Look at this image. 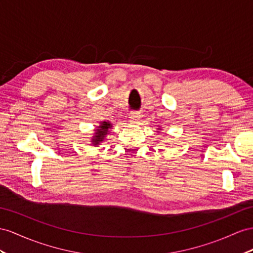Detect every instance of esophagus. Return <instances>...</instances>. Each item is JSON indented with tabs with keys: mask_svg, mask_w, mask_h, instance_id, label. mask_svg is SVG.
Segmentation results:
<instances>
[{
	"mask_svg": "<svg viewBox=\"0 0 253 253\" xmlns=\"http://www.w3.org/2000/svg\"><path fill=\"white\" fill-rule=\"evenodd\" d=\"M129 119H130V121L133 123H138L141 120V115L138 112H131L129 114Z\"/></svg>",
	"mask_w": 253,
	"mask_h": 253,
	"instance_id": "obj_1",
	"label": "esophagus"
}]
</instances>
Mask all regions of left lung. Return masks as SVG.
Masks as SVG:
<instances>
[{"instance_id": "1", "label": "left lung", "mask_w": 253, "mask_h": 253, "mask_svg": "<svg viewBox=\"0 0 253 253\" xmlns=\"http://www.w3.org/2000/svg\"><path fill=\"white\" fill-rule=\"evenodd\" d=\"M157 130H161V128L159 127V128H157Z\"/></svg>"}]
</instances>
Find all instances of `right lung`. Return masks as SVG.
Wrapping results in <instances>:
<instances>
[{
    "instance_id": "right-lung-1",
    "label": "right lung",
    "mask_w": 253,
    "mask_h": 253,
    "mask_svg": "<svg viewBox=\"0 0 253 253\" xmlns=\"http://www.w3.org/2000/svg\"><path fill=\"white\" fill-rule=\"evenodd\" d=\"M112 128V124L110 121H103L100 122V124L96 127L95 132L93 133V137L90 138V143L94 146L99 145L101 142L106 139L107 134L109 132V129Z\"/></svg>"
}]
</instances>
